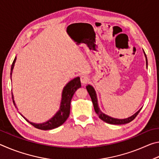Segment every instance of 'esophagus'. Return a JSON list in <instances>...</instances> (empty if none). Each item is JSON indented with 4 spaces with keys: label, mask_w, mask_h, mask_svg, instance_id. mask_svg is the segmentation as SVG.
Returning <instances> with one entry per match:
<instances>
[{
    "label": "esophagus",
    "mask_w": 159,
    "mask_h": 159,
    "mask_svg": "<svg viewBox=\"0 0 159 159\" xmlns=\"http://www.w3.org/2000/svg\"><path fill=\"white\" fill-rule=\"evenodd\" d=\"M80 81H81L83 84H86L89 81V79H88V76H86V75H83V76H80Z\"/></svg>",
    "instance_id": "34e87169"
}]
</instances>
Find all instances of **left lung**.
Listing matches in <instances>:
<instances>
[{
    "label": "left lung",
    "mask_w": 159,
    "mask_h": 159,
    "mask_svg": "<svg viewBox=\"0 0 159 159\" xmlns=\"http://www.w3.org/2000/svg\"><path fill=\"white\" fill-rule=\"evenodd\" d=\"M145 55V57H146V60H147V55L146 54L144 53ZM86 89H87L88 93L91 98V99H92L93 106H94V109H95V111L96 112V114L98 115L99 118L102 119L103 121L106 122L107 123H109V124H115V125H122V124H125V123H128L131 122L132 120H134L135 117L138 116V114H139V112L140 111V110L142 109H140L139 110L138 112H136L135 114L134 115L132 116L125 118V119H117V118H114L109 116L106 114H104L102 113L100 109L98 107V99H97V96H96V93L95 91L94 90V88L92 87V86L88 85L86 86Z\"/></svg>",
    "instance_id": "1"
}]
</instances>
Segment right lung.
<instances>
[{"instance_id":"1","label":"right lung","mask_w":159,"mask_h":159,"mask_svg":"<svg viewBox=\"0 0 159 159\" xmlns=\"http://www.w3.org/2000/svg\"><path fill=\"white\" fill-rule=\"evenodd\" d=\"M16 61V57L15 58L14 61L12 64L11 66V71H10V76L12 77V69L14 68V65ZM81 84H80V80L79 77H76V79L71 80V81L67 83L66 85L62 91V95H61V102L60 104V109L57 112L54 117L51 118L50 120L48 121L43 123H34L31 122H29L28 120H26V118L23 116L24 118H25V120L31 124L32 125L36 128L40 129V130H52V129L56 128L62 125L63 123L66 121L67 118L69 116L70 114V104H71V101L73 97L74 93L76 92V90L79 88ZM12 98L13 103L15 105V102L13 100V95L12 94Z\"/></svg>"}]
</instances>
